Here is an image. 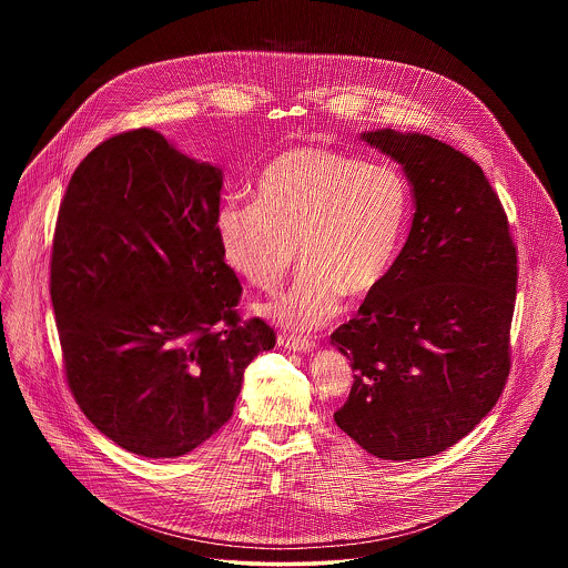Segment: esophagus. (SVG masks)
I'll return each mask as SVG.
<instances>
[{
    "mask_svg": "<svg viewBox=\"0 0 568 568\" xmlns=\"http://www.w3.org/2000/svg\"><path fill=\"white\" fill-rule=\"evenodd\" d=\"M278 343H281V347H285L290 352L306 353L315 349V341L302 338V336H281Z\"/></svg>",
    "mask_w": 568,
    "mask_h": 568,
    "instance_id": "obj_1",
    "label": "esophagus"
}]
</instances>
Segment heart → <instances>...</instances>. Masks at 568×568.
<instances>
[{"instance_id":"heart-1","label":"heart","mask_w":568,"mask_h":568,"mask_svg":"<svg viewBox=\"0 0 568 568\" xmlns=\"http://www.w3.org/2000/svg\"><path fill=\"white\" fill-rule=\"evenodd\" d=\"M406 211L405 179L389 163L297 146L264 165L253 204H221L216 241L227 266L264 292L281 287L297 246L304 268L271 313L287 327L317 329L338 315L343 296H371L387 278Z\"/></svg>"}]
</instances>
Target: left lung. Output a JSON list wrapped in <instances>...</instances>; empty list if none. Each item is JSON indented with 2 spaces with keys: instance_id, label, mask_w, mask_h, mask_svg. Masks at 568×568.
Listing matches in <instances>:
<instances>
[{
  "instance_id": "1",
  "label": "left lung",
  "mask_w": 568,
  "mask_h": 568,
  "mask_svg": "<svg viewBox=\"0 0 568 568\" xmlns=\"http://www.w3.org/2000/svg\"><path fill=\"white\" fill-rule=\"evenodd\" d=\"M359 138L403 165L415 213L387 278L329 336L355 371L334 422L377 458H428L470 433L503 394L517 248L470 158L417 132Z\"/></svg>"
}]
</instances>
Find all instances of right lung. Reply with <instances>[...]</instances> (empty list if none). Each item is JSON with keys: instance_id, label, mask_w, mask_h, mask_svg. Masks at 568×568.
<instances>
[{"instance_id": "1", "label": "right lung", "mask_w": 568, "mask_h": 568, "mask_svg": "<svg viewBox=\"0 0 568 568\" xmlns=\"http://www.w3.org/2000/svg\"><path fill=\"white\" fill-rule=\"evenodd\" d=\"M223 172L151 128L112 135L70 179L51 255L68 385L87 419L142 458H179L232 417L251 359L274 347L241 322L221 253Z\"/></svg>"}]
</instances>
